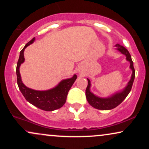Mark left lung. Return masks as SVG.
<instances>
[{"label": "left lung", "mask_w": 149, "mask_h": 149, "mask_svg": "<svg viewBox=\"0 0 149 149\" xmlns=\"http://www.w3.org/2000/svg\"><path fill=\"white\" fill-rule=\"evenodd\" d=\"M115 47L118 51H119L123 54L125 55L126 60L129 61L130 64V68L132 71V73L130 80L128 82L127 85L125 87V88L123 89V90L116 92V93L113 94L111 96L107 97H100L92 93L90 91L91 81H90V79L87 78L88 81V87H87L86 90H85V95H86L87 100L92 107L95 108L97 109H100V110H111V109H114V108L118 107L120 104L122 103L123 101L126 98V97L127 96L128 94L130 92L135 78V70L134 69L133 61L132 60L130 52H128V50L125 47L119 45V44H116Z\"/></svg>", "instance_id": "1"}]
</instances>
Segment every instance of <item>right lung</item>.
Instances as JSON below:
<instances>
[{
  "mask_svg": "<svg viewBox=\"0 0 149 149\" xmlns=\"http://www.w3.org/2000/svg\"><path fill=\"white\" fill-rule=\"evenodd\" d=\"M34 41L35 38L30 40L20 52L16 69L17 85L19 90L27 102L42 110L46 111H52L63 107L65 104L68 92L76 81L77 76L74 74L71 78L62 80L57 86L47 90H36L26 86L22 80L19 67L22 63L24 62V52L25 48L33 43Z\"/></svg>",
  "mask_w": 149,
  "mask_h": 149,
  "instance_id": "add662e5",
  "label": "right lung"
}]
</instances>
